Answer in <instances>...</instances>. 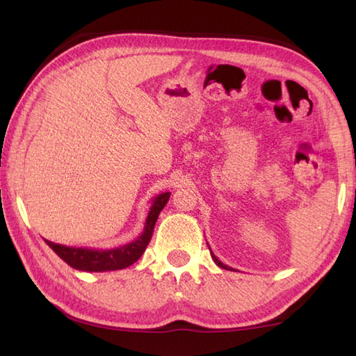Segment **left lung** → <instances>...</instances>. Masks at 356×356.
<instances>
[{
    "mask_svg": "<svg viewBox=\"0 0 356 356\" xmlns=\"http://www.w3.org/2000/svg\"><path fill=\"white\" fill-rule=\"evenodd\" d=\"M209 251H211V249H209ZM211 257H213V260L216 261V264H217V266H220L222 269H226V270H234V269H232L231 266H226V264H223V263H222L220 260H218V259H217V257H216V255H214L213 252H211Z\"/></svg>",
    "mask_w": 356,
    "mask_h": 356,
    "instance_id": "1",
    "label": "left lung"
}]
</instances>
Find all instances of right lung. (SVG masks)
Masks as SVG:
<instances>
[{"instance_id": "1", "label": "right lung", "mask_w": 356, "mask_h": 356, "mask_svg": "<svg viewBox=\"0 0 356 356\" xmlns=\"http://www.w3.org/2000/svg\"><path fill=\"white\" fill-rule=\"evenodd\" d=\"M171 193H162L156 195L151 203V208L148 211L145 226L140 236L133 240L131 243H127L124 246H119L115 249H92V248H74V246H65L59 243H53V241L45 240L53 251H55L59 259H63L69 266L86 270V272H107V270H118L125 269L131 266L133 263L138 261L142 254L149 243L151 236H153V229L159 214L170 200Z\"/></svg>"}]
</instances>
